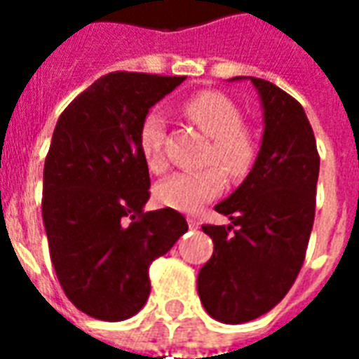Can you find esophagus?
Wrapping results in <instances>:
<instances>
[{
	"label": "esophagus",
	"mask_w": 359,
	"mask_h": 359,
	"mask_svg": "<svg viewBox=\"0 0 359 359\" xmlns=\"http://www.w3.org/2000/svg\"><path fill=\"white\" fill-rule=\"evenodd\" d=\"M188 226H190V229H194V231H196V229L200 226V223H198L194 217H190V219H188Z\"/></svg>",
	"instance_id": "1"
}]
</instances>
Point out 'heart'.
<instances>
[{"label":"heart","instance_id":"obj_1","mask_svg":"<svg viewBox=\"0 0 359 359\" xmlns=\"http://www.w3.org/2000/svg\"><path fill=\"white\" fill-rule=\"evenodd\" d=\"M182 113L200 133L210 138V146L203 154V163L210 167L200 171L175 172L169 179L161 180L156 187V200L165 208L196 213L202 205L223 194L226 182L224 170L233 180L248 177L256 163L257 142L244 126V115L238 105L221 92L205 90L188 97L182 103ZM163 134V111L151 109L142 121L138 133L142 156L151 172H161L167 167Z\"/></svg>","mask_w":359,"mask_h":359}]
</instances>
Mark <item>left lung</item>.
Here are the masks:
<instances>
[{
	"label": "left lung",
	"instance_id": "left-lung-1",
	"mask_svg": "<svg viewBox=\"0 0 359 359\" xmlns=\"http://www.w3.org/2000/svg\"><path fill=\"white\" fill-rule=\"evenodd\" d=\"M265 130L250 175L215 205L231 225H203L213 256L198 275L203 308L221 323H246L283 300L306 259L316 217L319 154L302 105L264 79Z\"/></svg>",
	"mask_w": 359,
	"mask_h": 359
}]
</instances>
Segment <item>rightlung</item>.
I'll return each instance as SVG.
<instances>
[{
  "label": "right lung",
  "mask_w": 359,
  "mask_h": 359,
  "mask_svg": "<svg viewBox=\"0 0 359 359\" xmlns=\"http://www.w3.org/2000/svg\"><path fill=\"white\" fill-rule=\"evenodd\" d=\"M184 76L117 71L61 113L43 165L42 217L55 275L86 316L123 321L149 296V265L188 231L179 211H142L149 172L138 133Z\"/></svg>",
  "instance_id": "obj_1"
}]
</instances>
